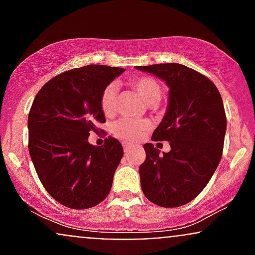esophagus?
<instances>
[{
  "label": "esophagus",
  "mask_w": 255,
  "mask_h": 255,
  "mask_svg": "<svg viewBox=\"0 0 255 255\" xmlns=\"http://www.w3.org/2000/svg\"><path fill=\"white\" fill-rule=\"evenodd\" d=\"M130 147H131V144H130V142H127V141H125V142H124V150H125V152H127L128 150H129Z\"/></svg>",
  "instance_id": "1"
}]
</instances>
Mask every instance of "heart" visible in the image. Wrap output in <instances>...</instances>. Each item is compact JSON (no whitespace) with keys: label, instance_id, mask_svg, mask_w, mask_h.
<instances>
[{"label":"heart","instance_id":"heart-1","mask_svg":"<svg viewBox=\"0 0 255 255\" xmlns=\"http://www.w3.org/2000/svg\"><path fill=\"white\" fill-rule=\"evenodd\" d=\"M131 86L148 105H156L162 98V87L159 83L152 78L140 77L131 80ZM118 101V86L115 84L108 85L101 96V108L105 115H113L116 110ZM150 128V122L145 120L122 119L116 122L113 131L116 136L124 140H135Z\"/></svg>","mask_w":255,"mask_h":255}]
</instances>
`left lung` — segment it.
<instances>
[{"label":"left lung","mask_w":255,"mask_h":255,"mask_svg":"<svg viewBox=\"0 0 255 255\" xmlns=\"http://www.w3.org/2000/svg\"><path fill=\"white\" fill-rule=\"evenodd\" d=\"M163 79L169 87L168 109L152 134V141H169L159 154L144 145L140 183L145 197L162 207H177L197 198L221 162L227 130L223 101L216 85L194 69L178 63L137 66Z\"/></svg>","instance_id":"left-lung-1"}]
</instances>
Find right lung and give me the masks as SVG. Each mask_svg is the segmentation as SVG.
Masks as SVG:
<instances>
[{
    "mask_svg": "<svg viewBox=\"0 0 255 255\" xmlns=\"http://www.w3.org/2000/svg\"><path fill=\"white\" fill-rule=\"evenodd\" d=\"M125 72L99 64L74 68L49 80L28 114V151L40 182L55 200L69 209L96 206L109 194L124 147L115 137L104 145L89 142L104 124L101 96Z\"/></svg>",
    "mask_w": 255,
    "mask_h": 255,
    "instance_id": "right-lung-1",
    "label": "right lung"
}]
</instances>
